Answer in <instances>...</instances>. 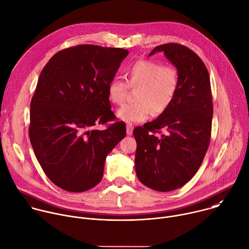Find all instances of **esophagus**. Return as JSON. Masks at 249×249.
Here are the masks:
<instances>
[{
  "label": "esophagus",
  "instance_id": "obj_1",
  "mask_svg": "<svg viewBox=\"0 0 249 249\" xmlns=\"http://www.w3.org/2000/svg\"><path fill=\"white\" fill-rule=\"evenodd\" d=\"M126 129H127V135H132L133 134V130H134V126L132 125V124H130V123H128L127 125H126Z\"/></svg>",
  "mask_w": 249,
  "mask_h": 249
}]
</instances>
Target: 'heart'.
<instances>
[{
    "instance_id": "heart-1",
    "label": "heart",
    "mask_w": 249,
    "mask_h": 249,
    "mask_svg": "<svg viewBox=\"0 0 249 249\" xmlns=\"http://www.w3.org/2000/svg\"><path fill=\"white\" fill-rule=\"evenodd\" d=\"M126 83L112 79L107 86V98L113 105H122L127 89L138 88L135 94L136 103L120 107L117 117L128 123L145 121L151 112L159 115L173 104L179 90V75L175 68L161 65L158 62L140 59L125 70Z\"/></svg>"
}]
</instances>
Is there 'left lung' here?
Instances as JSON below:
<instances>
[{
    "mask_svg": "<svg viewBox=\"0 0 249 249\" xmlns=\"http://www.w3.org/2000/svg\"><path fill=\"white\" fill-rule=\"evenodd\" d=\"M177 68L179 90L172 106L155 120L134 129L138 179L157 192L183 187L197 172L207 151L213 103L210 78L199 56L180 44L155 47ZM165 130L156 136L154 132Z\"/></svg>",
    "mask_w": 249,
    "mask_h": 249,
    "instance_id": "left-lung-1",
    "label": "left lung"
}]
</instances>
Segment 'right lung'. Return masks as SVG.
<instances>
[{
  "instance_id": "obj_1",
  "label": "right lung",
  "mask_w": 249,
  "mask_h": 249,
  "mask_svg": "<svg viewBox=\"0 0 249 249\" xmlns=\"http://www.w3.org/2000/svg\"><path fill=\"white\" fill-rule=\"evenodd\" d=\"M129 52L79 45L56 53L43 68L30 105L29 138L48 178L82 193L103 179L107 154L126 136L114 119L107 86Z\"/></svg>"
}]
</instances>
